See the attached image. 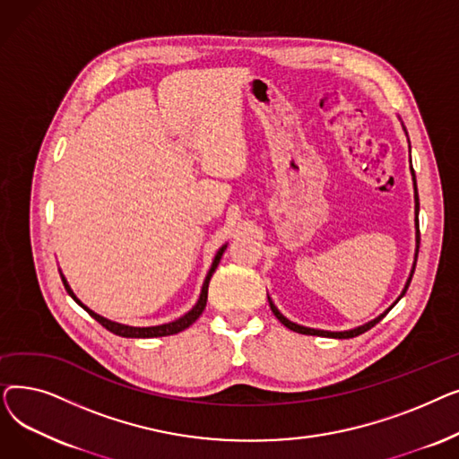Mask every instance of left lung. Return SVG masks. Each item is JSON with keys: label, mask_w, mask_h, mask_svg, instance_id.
Here are the masks:
<instances>
[{"label": "left lung", "mask_w": 459, "mask_h": 459, "mask_svg": "<svg viewBox=\"0 0 459 459\" xmlns=\"http://www.w3.org/2000/svg\"><path fill=\"white\" fill-rule=\"evenodd\" d=\"M405 130V128H403ZM407 134V132H405ZM411 149V147H409ZM411 161V160H409ZM411 175H413V187H415V229H417V249H415V262H413V268H411V273H409V279H407V282H405V286H403V290H402V294L398 296V299L383 312V315H379L377 318H374L372 322H368V324H365V325H359V327H355V329H350V331H324V329H312V327H305V325H298V324H294V322H290L288 318H284L281 312H279V308L273 305V301L270 299V296H268V301H270V307H272V310H273V315L277 316V320L284 325V327H288L290 331H296V333H301V334H315V336H331V339H353V336H357V334H363L365 331H368V329H372L377 322H381L383 318H385V315H387V312L405 296V292H407V288H409V282H411V279H413V273H415V266H417V256H419V246H420V230H419V191H417V178H415V171H413V167H411Z\"/></svg>", "instance_id": "left-lung-1"}]
</instances>
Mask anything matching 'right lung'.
<instances>
[{
	"label": "right lung",
	"mask_w": 459,
	"mask_h": 459,
	"mask_svg": "<svg viewBox=\"0 0 459 459\" xmlns=\"http://www.w3.org/2000/svg\"><path fill=\"white\" fill-rule=\"evenodd\" d=\"M225 249H227V246H223L220 251L215 253V258H213V262H212V268H210V272H208V275H206V279H204V282H203V290H201V296H199L195 307H193L189 312H186L184 316H180V318L175 320V322L161 324V325H152V327H132V325L111 322V320H108V318H104V316H100V315H96V312H92L89 307H85V305L76 298V294L72 292V288L68 286L65 275H61V279H63V284H65V288H66L68 296H70L72 299H74L80 307H83V308L89 312V315H91L96 322L102 324L108 331L118 334V336H126V339H152V336L177 334V333L187 329L193 322H195V320L203 315V310H204V307H206V299H208V284H210V279H212V275H213V272H215V268H217V264H220V260H221Z\"/></svg>",
	"instance_id": "add662e5"
}]
</instances>
